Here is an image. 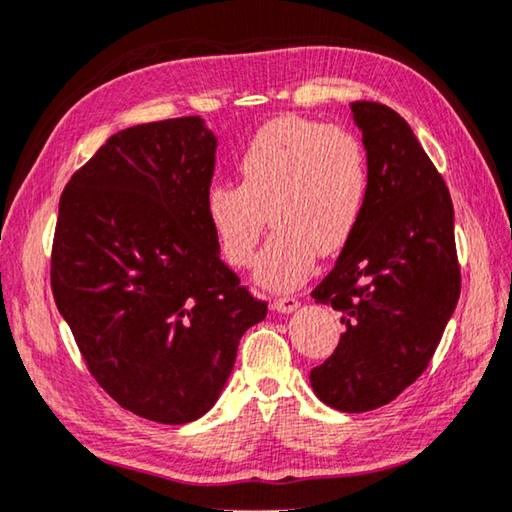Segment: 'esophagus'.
<instances>
[{
  "instance_id": "obj_1",
  "label": "esophagus",
  "mask_w": 512,
  "mask_h": 512,
  "mask_svg": "<svg viewBox=\"0 0 512 512\" xmlns=\"http://www.w3.org/2000/svg\"><path fill=\"white\" fill-rule=\"evenodd\" d=\"M297 308H299L297 297H279V299H274V311H279L283 315L295 313Z\"/></svg>"
}]
</instances>
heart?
I'll return each mask as SVG.
<instances>
[{
	"label": "heart",
	"instance_id": "b5f03b06",
	"mask_svg": "<svg viewBox=\"0 0 512 512\" xmlns=\"http://www.w3.org/2000/svg\"><path fill=\"white\" fill-rule=\"evenodd\" d=\"M238 186L206 192V217L226 263H254L272 224L256 281L286 292L311 274L317 251L335 254L354 236L367 201L370 167L354 131L304 117L267 122L238 158Z\"/></svg>",
	"mask_w": 512,
	"mask_h": 512
}]
</instances>
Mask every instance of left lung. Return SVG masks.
<instances>
[{
	"label": "left lung",
	"instance_id": "obj_1",
	"mask_svg": "<svg viewBox=\"0 0 512 512\" xmlns=\"http://www.w3.org/2000/svg\"><path fill=\"white\" fill-rule=\"evenodd\" d=\"M351 117L370 183L354 236L313 290L345 333L311 385L326 406L365 413L426 370L456 311L460 267L449 190L408 122L376 102H354Z\"/></svg>",
	"mask_w": 512,
	"mask_h": 512
}]
</instances>
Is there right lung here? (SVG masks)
<instances>
[{"label": "right lung", "mask_w": 512, "mask_h": 512, "mask_svg": "<svg viewBox=\"0 0 512 512\" xmlns=\"http://www.w3.org/2000/svg\"><path fill=\"white\" fill-rule=\"evenodd\" d=\"M215 149L197 115L117 131L58 204V313L108 395L161 424L213 408L242 333L267 315L208 224Z\"/></svg>", "instance_id": "add662e5"}]
</instances>
